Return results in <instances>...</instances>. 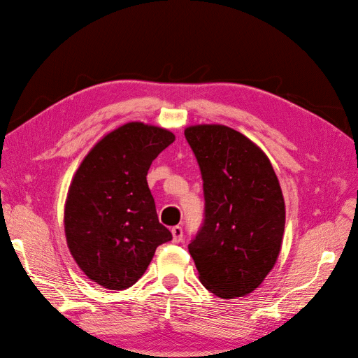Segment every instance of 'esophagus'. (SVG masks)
<instances>
[{
	"label": "esophagus",
	"instance_id": "obj_1",
	"mask_svg": "<svg viewBox=\"0 0 358 358\" xmlns=\"http://www.w3.org/2000/svg\"><path fill=\"white\" fill-rule=\"evenodd\" d=\"M171 234H173V242L174 243H178V242H181L182 241V228L181 227H178V225H176V227H173L171 228Z\"/></svg>",
	"mask_w": 358,
	"mask_h": 358
}]
</instances>
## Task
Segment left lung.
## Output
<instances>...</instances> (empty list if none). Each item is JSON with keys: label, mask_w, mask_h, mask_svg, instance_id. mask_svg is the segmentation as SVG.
<instances>
[{"label": "left lung", "mask_w": 358, "mask_h": 358, "mask_svg": "<svg viewBox=\"0 0 358 358\" xmlns=\"http://www.w3.org/2000/svg\"><path fill=\"white\" fill-rule=\"evenodd\" d=\"M206 198L199 232L188 245L199 280L222 299L249 294L273 269L285 232V199L265 152L222 124L184 130Z\"/></svg>", "instance_id": "1"}]
</instances>
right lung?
<instances>
[{
    "mask_svg": "<svg viewBox=\"0 0 358 358\" xmlns=\"http://www.w3.org/2000/svg\"><path fill=\"white\" fill-rule=\"evenodd\" d=\"M176 140L162 127L126 123L99 140L76 170L65 235L78 266L109 290L133 286L171 232L159 222L147 171Z\"/></svg>",
    "mask_w": 358,
    "mask_h": 358,
    "instance_id": "right-lung-1",
    "label": "right lung"
}]
</instances>
